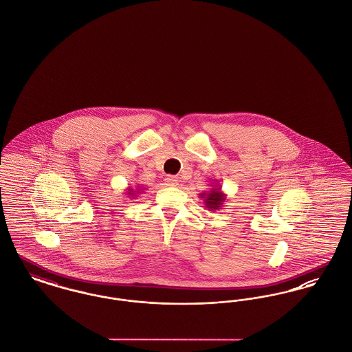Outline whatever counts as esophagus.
I'll return each mask as SVG.
<instances>
[{
  "label": "esophagus",
  "instance_id": "1",
  "mask_svg": "<svg viewBox=\"0 0 352 352\" xmlns=\"http://www.w3.org/2000/svg\"><path fill=\"white\" fill-rule=\"evenodd\" d=\"M166 183L169 186H176V185H179V179L175 177V176H168L167 179H166Z\"/></svg>",
  "mask_w": 352,
  "mask_h": 352
}]
</instances>
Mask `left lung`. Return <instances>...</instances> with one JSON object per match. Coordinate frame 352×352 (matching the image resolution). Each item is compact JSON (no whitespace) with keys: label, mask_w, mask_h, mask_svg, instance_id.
Returning <instances> with one entry per match:
<instances>
[{"label":"left lung","mask_w":352,"mask_h":352,"mask_svg":"<svg viewBox=\"0 0 352 352\" xmlns=\"http://www.w3.org/2000/svg\"><path fill=\"white\" fill-rule=\"evenodd\" d=\"M201 199L204 200L205 206L209 210H219L221 209L222 204L226 200V195L221 190V186L216 184L209 192H203L200 193Z\"/></svg>","instance_id":"obj_1"}]
</instances>
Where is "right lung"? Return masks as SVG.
<instances>
[{
    "mask_svg": "<svg viewBox=\"0 0 352 352\" xmlns=\"http://www.w3.org/2000/svg\"><path fill=\"white\" fill-rule=\"evenodd\" d=\"M126 190H127V192H126V195L129 196V199H135V196L140 193V188H139V186H138V189H132V188L129 186Z\"/></svg>",
    "mask_w": 352,
    "mask_h": 352,
    "instance_id": "obj_1",
    "label": "right lung"
}]
</instances>
